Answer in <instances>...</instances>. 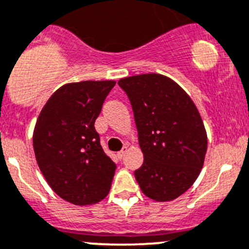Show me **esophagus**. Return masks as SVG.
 I'll list each match as a JSON object with an SVG mask.
<instances>
[{
  "instance_id": "34e87169",
  "label": "esophagus",
  "mask_w": 249,
  "mask_h": 249,
  "mask_svg": "<svg viewBox=\"0 0 249 249\" xmlns=\"http://www.w3.org/2000/svg\"><path fill=\"white\" fill-rule=\"evenodd\" d=\"M126 151H127V147H126V146H125V147H123V149H122V151H119V152H118V158H120V159H122L123 157H124V154L126 153Z\"/></svg>"
}]
</instances>
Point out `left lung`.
I'll use <instances>...</instances> for the list:
<instances>
[{
  "mask_svg": "<svg viewBox=\"0 0 249 249\" xmlns=\"http://www.w3.org/2000/svg\"><path fill=\"white\" fill-rule=\"evenodd\" d=\"M131 103L143 164L135 178L154 201L175 199L194 185L204 163L207 132L190 96L160 74L120 79Z\"/></svg>",
  "mask_w": 249,
  "mask_h": 249,
  "instance_id": "obj_1",
  "label": "left lung"
}]
</instances>
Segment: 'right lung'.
<instances>
[{
    "label": "right lung",
    "instance_id": "1",
    "mask_svg": "<svg viewBox=\"0 0 249 249\" xmlns=\"http://www.w3.org/2000/svg\"><path fill=\"white\" fill-rule=\"evenodd\" d=\"M115 81H81L58 89L41 110L34 130V152L51 189L76 206L101 201L115 173L95 122Z\"/></svg>",
    "mask_w": 249,
    "mask_h": 249
}]
</instances>
